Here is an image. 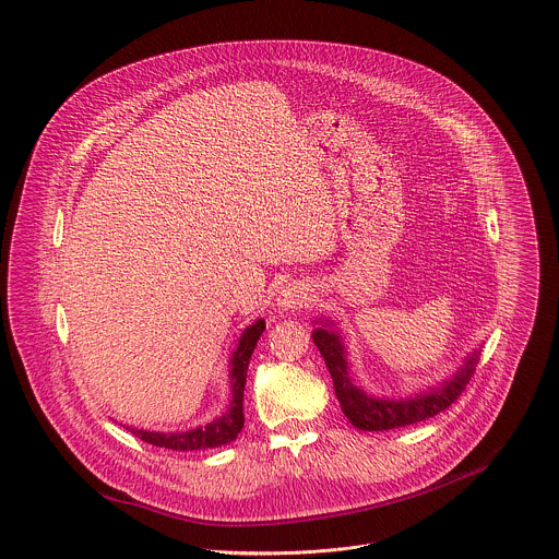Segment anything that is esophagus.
I'll use <instances>...</instances> for the list:
<instances>
[{"label": "esophagus", "mask_w": 559, "mask_h": 559, "mask_svg": "<svg viewBox=\"0 0 559 559\" xmlns=\"http://www.w3.org/2000/svg\"><path fill=\"white\" fill-rule=\"evenodd\" d=\"M311 300V289L305 283H292L285 289H281L276 298V307L281 311H292V309H302Z\"/></svg>", "instance_id": "34e87169"}]
</instances>
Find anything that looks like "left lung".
<instances>
[{
	"instance_id": "8db88e82",
	"label": "left lung",
	"mask_w": 559,
	"mask_h": 559,
	"mask_svg": "<svg viewBox=\"0 0 559 559\" xmlns=\"http://www.w3.org/2000/svg\"><path fill=\"white\" fill-rule=\"evenodd\" d=\"M316 324L318 329L311 336L331 371L341 411L354 428L365 432L395 430L443 413L462 395L481 354V349H473L471 354H466L460 369L451 378H445L443 382L428 386L426 391H419L411 397H378L354 384L347 365V347L343 343V335L336 331L335 322L316 320Z\"/></svg>"
}]
</instances>
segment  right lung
<instances>
[{
    "mask_svg": "<svg viewBox=\"0 0 559 559\" xmlns=\"http://www.w3.org/2000/svg\"><path fill=\"white\" fill-rule=\"evenodd\" d=\"M265 331V320H257L250 324L241 336L228 358V384H230V402L221 417H216L207 426H199L186 432H151L127 428L133 437L148 445L175 449V451H199V449H214V447L228 445L237 439L243 428V386H246V371L252 356V349Z\"/></svg>",
    "mask_w": 559,
    "mask_h": 559,
    "instance_id": "add662e5",
    "label": "right lung"
}]
</instances>
